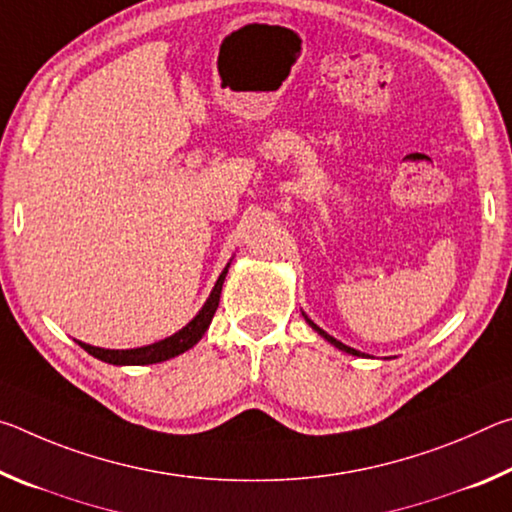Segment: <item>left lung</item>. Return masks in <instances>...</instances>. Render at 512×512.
Wrapping results in <instances>:
<instances>
[{
	"label": "left lung",
	"mask_w": 512,
	"mask_h": 512,
	"mask_svg": "<svg viewBox=\"0 0 512 512\" xmlns=\"http://www.w3.org/2000/svg\"><path fill=\"white\" fill-rule=\"evenodd\" d=\"M305 320H307V323L311 325V327H314L316 329V332L320 334V336H323V339L325 341H329V343H332L334 345V348H339V350H343V352H348V354H354V357H366V354H363V352H359V350H354V348H348V345H345V343H341V341H336L334 339V336H329L327 332H323V329H320L316 323H311V320L305 316Z\"/></svg>",
	"instance_id": "8db88e82"
}]
</instances>
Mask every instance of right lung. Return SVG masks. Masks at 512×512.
<instances>
[{
  "mask_svg": "<svg viewBox=\"0 0 512 512\" xmlns=\"http://www.w3.org/2000/svg\"><path fill=\"white\" fill-rule=\"evenodd\" d=\"M228 268H230V264L223 268V273L219 275V280H216L210 298L205 300L203 309L198 311V314L189 320L183 329H178L176 334L167 336V339L151 343V345H144V348H133V350H103V348H94V345L81 343V341H79V345L85 352L92 354V357L112 363V366H149V363H160V361L178 357V354H183L189 348H194V345L203 339L207 327H210L214 311H216V307H219L223 280H225V275H228Z\"/></svg>",
  "mask_w": 512,
  "mask_h": 512,
  "instance_id": "right-lung-1",
  "label": "right lung"
}]
</instances>
